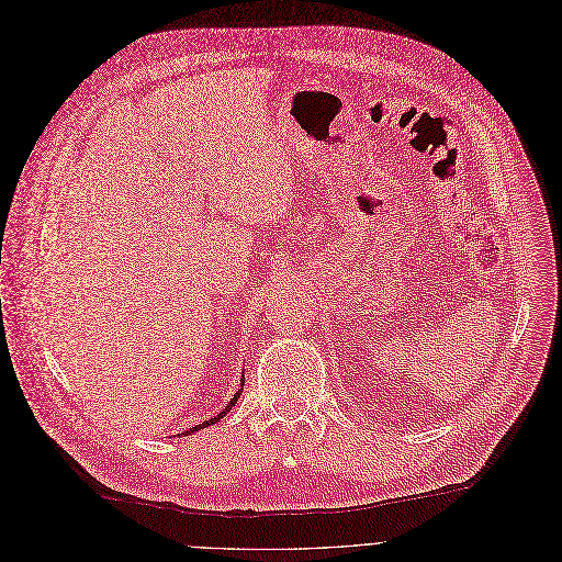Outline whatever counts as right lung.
<instances>
[{"instance_id": "right-lung-1", "label": "right lung", "mask_w": 562, "mask_h": 562, "mask_svg": "<svg viewBox=\"0 0 562 562\" xmlns=\"http://www.w3.org/2000/svg\"><path fill=\"white\" fill-rule=\"evenodd\" d=\"M243 385H245V381H243ZM240 394H243V387H240V390H238V392L234 394V400H231V402H228V404H226V406H224V408H222V411H220V413H217L215 417H211V419H206V422H202V424H196V426H192V428H190V431H186L183 436H190V434H194V431H202V428H206V426H211V424H217V422H220V419H222V417H224V415H226V413H228L231 408H234V406H236V402H238V397H240Z\"/></svg>"}]
</instances>
